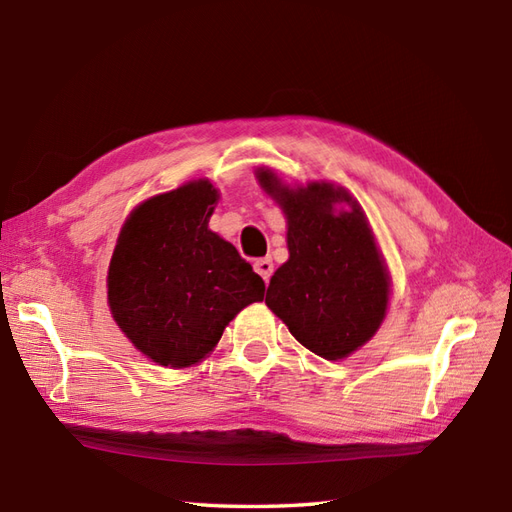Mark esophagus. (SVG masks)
Instances as JSON below:
<instances>
[{
	"label": "esophagus",
	"mask_w": 512,
	"mask_h": 512,
	"mask_svg": "<svg viewBox=\"0 0 512 512\" xmlns=\"http://www.w3.org/2000/svg\"><path fill=\"white\" fill-rule=\"evenodd\" d=\"M255 270H257V275L264 279V282H268L270 275H273V270H275V266H273V259H270V257L257 259V262H255Z\"/></svg>",
	"instance_id": "obj_1"
}]
</instances>
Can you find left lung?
<instances>
[{"label":"left lung","instance_id":"8db88e82","mask_svg":"<svg viewBox=\"0 0 512 512\" xmlns=\"http://www.w3.org/2000/svg\"><path fill=\"white\" fill-rule=\"evenodd\" d=\"M257 179L288 219L290 257L270 277L266 304L299 344L342 359L375 335L388 306V275L362 208L330 184L290 190L264 168ZM342 201L351 210L337 214Z\"/></svg>","mask_w":512,"mask_h":512}]
</instances>
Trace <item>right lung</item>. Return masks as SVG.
<instances>
[{
	"mask_svg": "<svg viewBox=\"0 0 512 512\" xmlns=\"http://www.w3.org/2000/svg\"><path fill=\"white\" fill-rule=\"evenodd\" d=\"M215 202L206 179L148 199L130 213L110 259L115 322L162 366L197 364L239 310L264 299V279L208 230Z\"/></svg>",
	"mask_w": 512,
	"mask_h": 512,
	"instance_id": "1",
	"label": "right lung"
}]
</instances>
